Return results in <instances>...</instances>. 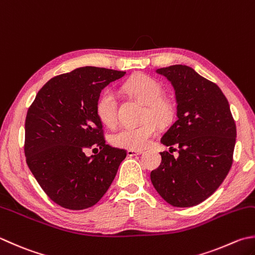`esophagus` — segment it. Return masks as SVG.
<instances>
[{"label": "esophagus", "instance_id": "34e87169", "mask_svg": "<svg viewBox=\"0 0 255 255\" xmlns=\"http://www.w3.org/2000/svg\"><path fill=\"white\" fill-rule=\"evenodd\" d=\"M142 153H143L142 150H128V156L140 155V154H142Z\"/></svg>", "mask_w": 255, "mask_h": 255}]
</instances>
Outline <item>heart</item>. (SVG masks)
<instances>
[{"label":"heart","mask_w":255,"mask_h":255,"mask_svg":"<svg viewBox=\"0 0 255 255\" xmlns=\"http://www.w3.org/2000/svg\"><path fill=\"white\" fill-rule=\"evenodd\" d=\"M128 93L147 105L145 120L137 127H124L111 135L114 146L128 150H142L156 132V123H166L173 115V105L163 98V88L156 80L138 74L129 79L124 85ZM95 113L104 126L113 128L118 122V97L112 89L104 90L95 103ZM153 118V120L150 119Z\"/></svg>","instance_id":"obj_1"}]
</instances>
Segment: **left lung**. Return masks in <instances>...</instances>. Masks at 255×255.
<instances>
[{
  "instance_id": "8db88e82",
  "label": "left lung",
  "mask_w": 255,
  "mask_h": 255,
  "mask_svg": "<svg viewBox=\"0 0 255 255\" xmlns=\"http://www.w3.org/2000/svg\"><path fill=\"white\" fill-rule=\"evenodd\" d=\"M175 91L176 121L161 143L179 155L161 152L151 172L157 193L167 203L189 208L212 195L231 169L237 128L227 98L219 86L186 65L156 70ZM175 150V148H173Z\"/></svg>"
}]
</instances>
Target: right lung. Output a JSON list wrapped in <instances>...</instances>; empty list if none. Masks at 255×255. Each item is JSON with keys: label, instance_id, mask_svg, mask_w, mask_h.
Listing matches in <instances>:
<instances>
[{"label": "right lung", "instance_id": "obj_1", "mask_svg": "<svg viewBox=\"0 0 255 255\" xmlns=\"http://www.w3.org/2000/svg\"><path fill=\"white\" fill-rule=\"evenodd\" d=\"M127 72L84 66L57 75L38 91L25 120L24 153L47 196L69 210L97 204L112 184L127 151L105 143L95 103ZM100 148L88 157L89 148Z\"/></svg>", "mask_w": 255, "mask_h": 255}]
</instances>
